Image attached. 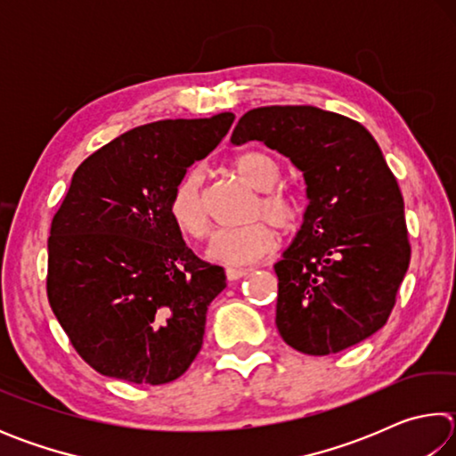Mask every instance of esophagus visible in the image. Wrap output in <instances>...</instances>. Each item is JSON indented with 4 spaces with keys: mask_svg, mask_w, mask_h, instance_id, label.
I'll list each match as a JSON object with an SVG mask.
<instances>
[{
    "mask_svg": "<svg viewBox=\"0 0 456 456\" xmlns=\"http://www.w3.org/2000/svg\"><path fill=\"white\" fill-rule=\"evenodd\" d=\"M247 273H249V269H245V267H227L225 269V275H227L229 281L241 280V277H245Z\"/></svg>",
    "mask_w": 456,
    "mask_h": 456,
    "instance_id": "34e87169",
    "label": "esophagus"
}]
</instances>
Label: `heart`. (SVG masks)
<instances>
[{
    "label": "heart",
    "instance_id": "obj_1",
    "mask_svg": "<svg viewBox=\"0 0 456 456\" xmlns=\"http://www.w3.org/2000/svg\"><path fill=\"white\" fill-rule=\"evenodd\" d=\"M235 171L241 179L261 191L257 215L273 223V225L288 229L297 219V209L293 199L273 191L280 183V163L264 151H249L235 160ZM168 215L181 233L192 239H200L209 231V215H207L203 199V171L200 167H191L175 181L171 195H168ZM277 239L272 225L259 221L245 227L221 229L213 235L207 257L217 264L239 267L249 265L267 257L275 249Z\"/></svg>",
    "mask_w": 456,
    "mask_h": 456
}]
</instances>
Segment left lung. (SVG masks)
<instances>
[{
	"mask_svg": "<svg viewBox=\"0 0 456 456\" xmlns=\"http://www.w3.org/2000/svg\"><path fill=\"white\" fill-rule=\"evenodd\" d=\"M264 142L304 175V223L277 273L283 342L328 356L380 330L411 264L404 200L374 136L315 106H264L239 118L235 146Z\"/></svg>",
	"mask_w": 456,
	"mask_h": 456,
	"instance_id": "1",
	"label": "left lung"
}]
</instances>
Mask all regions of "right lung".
<instances>
[{
  "instance_id": "right-lung-1",
  "label": "right lung",
  "mask_w": 456,
  "mask_h": 456,
  "mask_svg": "<svg viewBox=\"0 0 456 456\" xmlns=\"http://www.w3.org/2000/svg\"><path fill=\"white\" fill-rule=\"evenodd\" d=\"M159 120L114 138L76 168L48 239V299L76 352L96 372L167 384L203 346L207 307L227 288L168 215L175 181L233 125Z\"/></svg>"
}]
</instances>
